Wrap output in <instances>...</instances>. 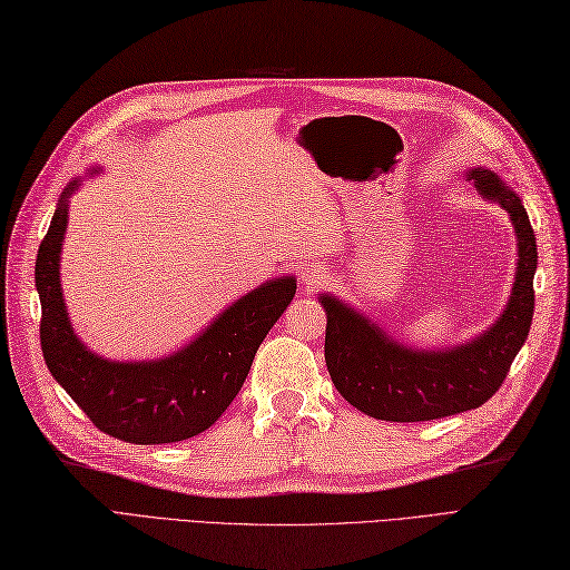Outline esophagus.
Returning <instances> with one entry per match:
<instances>
[{"label":"esophagus","instance_id":"esophagus-1","mask_svg":"<svg viewBox=\"0 0 570 570\" xmlns=\"http://www.w3.org/2000/svg\"><path fill=\"white\" fill-rule=\"evenodd\" d=\"M326 277L328 275H326V271L322 266H309V268L302 271V283H304V287H307V289L324 285Z\"/></svg>","mask_w":570,"mask_h":570}]
</instances>
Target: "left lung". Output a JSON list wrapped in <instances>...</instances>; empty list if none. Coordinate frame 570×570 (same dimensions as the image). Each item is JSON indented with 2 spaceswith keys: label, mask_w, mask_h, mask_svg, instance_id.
I'll return each instance as SVG.
<instances>
[{
  "label": "left lung",
  "mask_w": 570,
  "mask_h": 570,
  "mask_svg": "<svg viewBox=\"0 0 570 570\" xmlns=\"http://www.w3.org/2000/svg\"><path fill=\"white\" fill-rule=\"evenodd\" d=\"M466 180L510 215L518 237V268L508 304L479 336L450 348H415L392 336L348 302L318 295L326 309V367L351 406L377 421L445 419L485 404L505 380L534 314L537 239L520 196L491 169L474 166Z\"/></svg>",
  "instance_id": "1"
}]
</instances>
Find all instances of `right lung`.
I'll return each instance as SVG.
<instances>
[{"label":"right lung","mask_w":570,"mask_h":570,"mask_svg":"<svg viewBox=\"0 0 570 570\" xmlns=\"http://www.w3.org/2000/svg\"><path fill=\"white\" fill-rule=\"evenodd\" d=\"M101 171V166H91L89 176ZM77 188L79 178L65 186L36 258V289L43 309L40 348L50 374L96 428L118 440L164 445L203 433L239 394L261 341L293 302L297 281L281 275L258 285L171 355L104 357L77 336L62 297L60 256L69 198Z\"/></svg>","instance_id":"right-lung-1"}]
</instances>
